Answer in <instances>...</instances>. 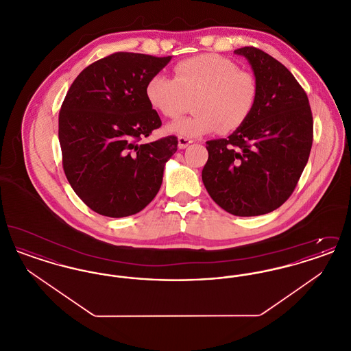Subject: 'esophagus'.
Listing matches in <instances>:
<instances>
[{"instance_id":"esophagus-1","label":"esophagus","mask_w":351,"mask_h":351,"mask_svg":"<svg viewBox=\"0 0 351 351\" xmlns=\"http://www.w3.org/2000/svg\"><path fill=\"white\" fill-rule=\"evenodd\" d=\"M191 143H193V141L189 139V138H184V136H179V138H178V146H179V149H185V147H188Z\"/></svg>"}]
</instances>
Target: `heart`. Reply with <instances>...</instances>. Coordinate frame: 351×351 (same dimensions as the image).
Instances as JSON below:
<instances>
[{
    "label": "heart",
    "mask_w": 351,
    "mask_h": 351,
    "mask_svg": "<svg viewBox=\"0 0 351 351\" xmlns=\"http://www.w3.org/2000/svg\"><path fill=\"white\" fill-rule=\"evenodd\" d=\"M146 99L165 117L183 114L193 100L191 117L169 123V133L196 138L219 130L241 128L254 112L259 84L250 71L239 69L233 60L217 53H200L175 66V77L156 73L147 82Z\"/></svg>",
    "instance_id": "1"
}]
</instances>
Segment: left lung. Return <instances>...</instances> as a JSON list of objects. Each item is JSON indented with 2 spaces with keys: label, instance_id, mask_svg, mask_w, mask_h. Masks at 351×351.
I'll return each instance as SVG.
<instances>
[{
  "label": "left lung",
  "instance_id": "8db88e82",
  "mask_svg": "<svg viewBox=\"0 0 351 351\" xmlns=\"http://www.w3.org/2000/svg\"><path fill=\"white\" fill-rule=\"evenodd\" d=\"M247 59L259 84L249 119L226 139L206 142L202 183L209 196L234 216L266 215L292 195L313 142L306 93L293 75L265 51H234Z\"/></svg>",
  "mask_w": 351,
  "mask_h": 351
}]
</instances>
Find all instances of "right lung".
I'll list each match as a JSON object with an SVG mask.
<instances>
[{"label": "right lung", "instance_id": "add662e5", "mask_svg": "<svg viewBox=\"0 0 351 351\" xmlns=\"http://www.w3.org/2000/svg\"><path fill=\"white\" fill-rule=\"evenodd\" d=\"M171 58L116 52L85 68L68 89L59 113L63 169L101 216L135 215L160 189L178 138L141 141L162 126L145 89Z\"/></svg>", "mask_w": 351, "mask_h": 351}]
</instances>
